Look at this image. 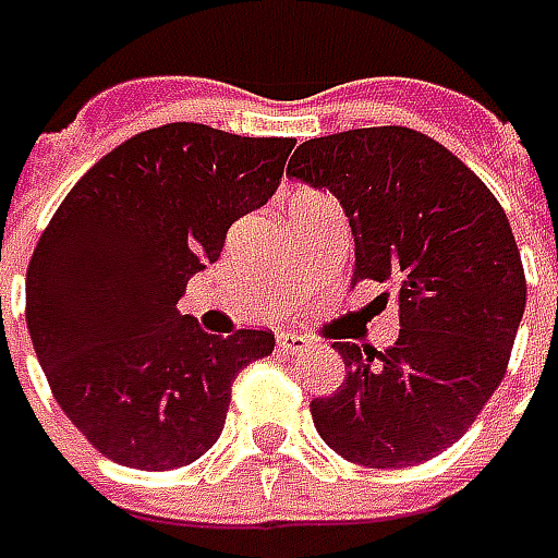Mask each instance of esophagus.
I'll return each mask as SVG.
<instances>
[{
	"label": "esophagus",
	"instance_id": "esophagus-1",
	"mask_svg": "<svg viewBox=\"0 0 558 558\" xmlns=\"http://www.w3.org/2000/svg\"><path fill=\"white\" fill-rule=\"evenodd\" d=\"M311 341H307L305 335L299 332H278V350L280 353H302L307 350Z\"/></svg>",
	"mask_w": 558,
	"mask_h": 558
}]
</instances>
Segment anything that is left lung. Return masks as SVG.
Listing matches in <instances>:
<instances>
[{
	"label": "left lung",
	"instance_id": "8db88e82",
	"mask_svg": "<svg viewBox=\"0 0 558 558\" xmlns=\"http://www.w3.org/2000/svg\"><path fill=\"white\" fill-rule=\"evenodd\" d=\"M287 174L341 202L350 283L377 280L399 299L396 344H332L347 380L311 401L319 438L368 469L426 462L465 435L508 368L525 311L508 214L447 147L404 126L311 138Z\"/></svg>",
	"mask_w": 558,
	"mask_h": 558
}]
</instances>
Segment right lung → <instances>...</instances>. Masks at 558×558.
<instances>
[{
  "label": "right lung",
  "instance_id": "obj_1",
  "mask_svg": "<svg viewBox=\"0 0 558 558\" xmlns=\"http://www.w3.org/2000/svg\"><path fill=\"white\" fill-rule=\"evenodd\" d=\"M292 138L169 123L114 147L62 198L26 271L53 399L120 465L169 471L220 438L235 374L275 335H208L178 311L226 232L278 193Z\"/></svg>",
  "mask_w": 558,
  "mask_h": 558
}]
</instances>
